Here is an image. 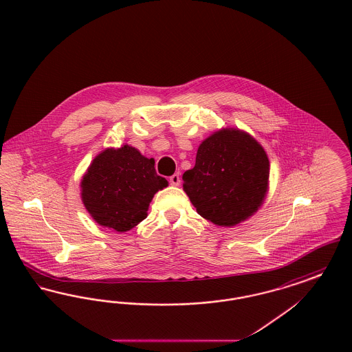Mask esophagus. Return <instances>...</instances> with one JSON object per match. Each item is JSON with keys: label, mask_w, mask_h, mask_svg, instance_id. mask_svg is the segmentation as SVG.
I'll return each instance as SVG.
<instances>
[{"label": "esophagus", "mask_w": 352, "mask_h": 352, "mask_svg": "<svg viewBox=\"0 0 352 352\" xmlns=\"http://www.w3.org/2000/svg\"><path fill=\"white\" fill-rule=\"evenodd\" d=\"M168 181H170V184H173V186H179V184H181V178H179V174L177 173V174L171 175V177L168 178Z\"/></svg>", "instance_id": "1"}]
</instances>
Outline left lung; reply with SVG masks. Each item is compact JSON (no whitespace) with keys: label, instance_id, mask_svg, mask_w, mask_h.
<instances>
[{"label":"left lung","instance_id":"1","mask_svg":"<svg viewBox=\"0 0 352 352\" xmlns=\"http://www.w3.org/2000/svg\"><path fill=\"white\" fill-rule=\"evenodd\" d=\"M182 179L201 218L232 227L252 217L265 199L268 155L251 134L226 128L201 142L195 166Z\"/></svg>","mask_w":352,"mask_h":352}]
</instances>
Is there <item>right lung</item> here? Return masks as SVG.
<instances>
[{"label": "right lung", "instance_id": "obj_1", "mask_svg": "<svg viewBox=\"0 0 352 352\" xmlns=\"http://www.w3.org/2000/svg\"><path fill=\"white\" fill-rule=\"evenodd\" d=\"M168 186L154 160L133 146L108 148L95 157L82 179V201L102 227L126 232L148 217L154 194Z\"/></svg>", "mask_w": 352, "mask_h": 352}]
</instances>
